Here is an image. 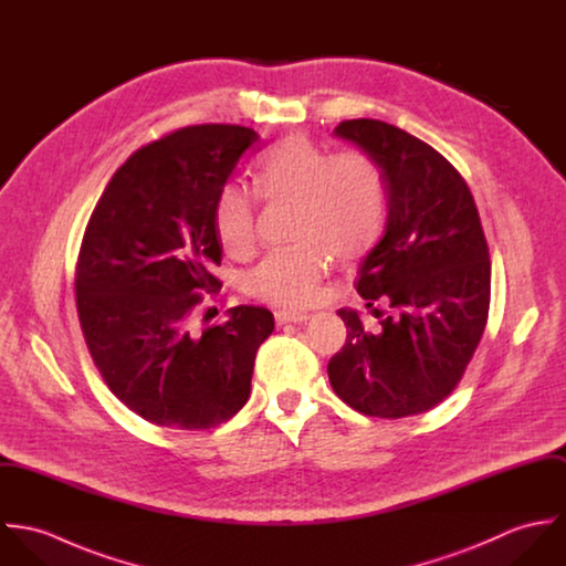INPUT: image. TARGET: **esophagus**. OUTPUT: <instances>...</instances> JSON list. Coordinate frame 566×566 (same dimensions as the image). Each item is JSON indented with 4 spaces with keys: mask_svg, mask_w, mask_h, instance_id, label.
<instances>
[{
    "mask_svg": "<svg viewBox=\"0 0 566 566\" xmlns=\"http://www.w3.org/2000/svg\"><path fill=\"white\" fill-rule=\"evenodd\" d=\"M274 318H276V324H301L307 323L312 316H310L307 312H276V314H274Z\"/></svg>",
    "mask_w": 566,
    "mask_h": 566,
    "instance_id": "esophagus-1",
    "label": "esophagus"
}]
</instances>
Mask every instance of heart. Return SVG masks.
Returning <instances> with one entry per match:
<instances>
[{
    "label": "heart",
    "mask_w": 566,
    "mask_h": 566,
    "mask_svg": "<svg viewBox=\"0 0 566 566\" xmlns=\"http://www.w3.org/2000/svg\"><path fill=\"white\" fill-rule=\"evenodd\" d=\"M254 191L265 202H294V240L248 274V290L272 305L305 307L321 290L328 253L339 261L366 254L379 240L388 213L381 167L361 150L328 153L305 135H292L254 165ZM213 231L231 256L254 242V200L238 182L218 191Z\"/></svg>",
    "instance_id": "1"
}]
</instances>
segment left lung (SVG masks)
<instances>
[{
	"instance_id": "1",
	"label": "left lung",
	"mask_w": 566,
	"mask_h": 566,
	"mask_svg": "<svg viewBox=\"0 0 566 566\" xmlns=\"http://www.w3.org/2000/svg\"><path fill=\"white\" fill-rule=\"evenodd\" d=\"M333 135L386 178V231L359 263L357 292L390 314L373 333L357 312H337L348 335L328 381L366 416L422 413L451 395L484 333L490 259L480 213L460 171L418 137L379 119H348Z\"/></svg>"
}]
</instances>
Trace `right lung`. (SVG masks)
<instances>
[{
  "instance_id": "add662e5",
  "label": "right lung",
  "mask_w": 566,
  "mask_h": 566,
  "mask_svg": "<svg viewBox=\"0 0 566 566\" xmlns=\"http://www.w3.org/2000/svg\"><path fill=\"white\" fill-rule=\"evenodd\" d=\"M259 135L187 126L148 144L108 180L84 231L76 305L88 353L111 392L171 429H211L250 397L256 348L274 331L265 307L240 305L193 333L189 314L222 261L213 202Z\"/></svg>"
}]
</instances>
